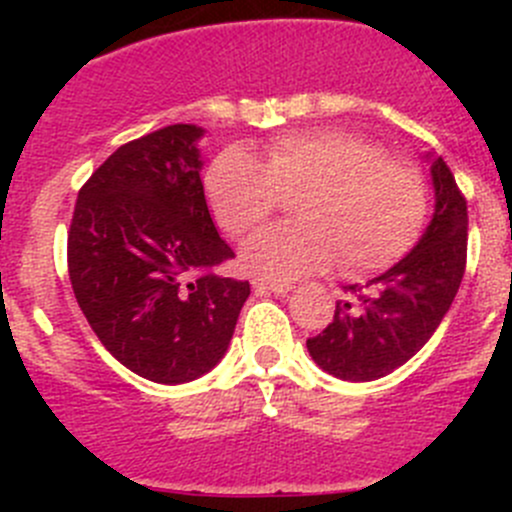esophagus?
<instances>
[{
	"mask_svg": "<svg viewBox=\"0 0 512 512\" xmlns=\"http://www.w3.org/2000/svg\"><path fill=\"white\" fill-rule=\"evenodd\" d=\"M252 287H255V289H265V292L277 294V297H287V294L294 289L292 285H282V282L262 280V277H255V280H252Z\"/></svg>",
	"mask_w": 512,
	"mask_h": 512,
	"instance_id": "1",
	"label": "esophagus"
}]
</instances>
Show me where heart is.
<instances>
[{"instance_id": "obj_1", "label": "heart", "mask_w": 512, "mask_h": 512, "mask_svg": "<svg viewBox=\"0 0 512 512\" xmlns=\"http://www.w3.org/2000/svg\"><path fill=\"white\" fill-rule=\"evenodd\" d=\"M210 208L230 235L260 227L299 195L297 225H277L242 247L240 262L262 280L289 282L314 275L342 257L344 270L394 265L421 235L428 213L423 175L386 160L354 133H287L267 146L265 160L230 146L205 178Z\"/></svg>"}]
</instances>
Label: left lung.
Here are the masks:
<instances>
[{
  "label": "left lung",
  "mask_w": 512,
  "mask_h": 512,
  "mask_svg": "<svg viewBox=\"0 0 512 512\" xmlns=\"http://www.w3.org/2000/svg\"><path fill=\"white\" fill-rule=\"evenodd\" d=\"M433 215L414 250L394 267L349 285L354 299L337 302L332 324L307 339L319 369L342 381H374L404 366L451 309L466 270L468 208L446 160L426 153Z\"/></svg>",
  "instance_id": "8db88e82"
}]
</instances>
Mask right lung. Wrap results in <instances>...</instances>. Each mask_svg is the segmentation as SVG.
<instances>
[{"label":"right lung","mask_w":512,"mask_h":512,"mask_svg":"<svg viewBox=\"0 0 512 512\" xmlns=\"http://www.w3.org/2000/svg\"><path fill=\"white\" fill-rule=\"evenodd\" d=\"M175 123L126 143L79 190L69 277L91 329L156 384L208 374L230 347L250 282L215 275L235 257L205 203L200 138Z\"/></svg>","instance_id":"1"}]
</instances>
